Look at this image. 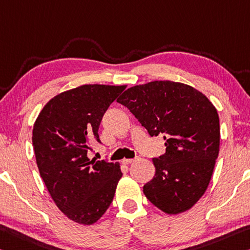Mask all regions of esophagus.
<instances>
[{"mask_svg": "<svg viewBox=\"0 0 250 250\" xmlns=\"http://www.w3.org/2000/svg\"><path fill=\"white\" fill-rule=\"evenodd\" d=\"M136 159L137 158H133V159H124V161L122 162H124L125 165H130V164H132L133 161H136Z\"/></svg>", "mask_w": 250, "mask_h": 250, "instance_id": "34e87169", "label": "esophagus"}]
</instances>
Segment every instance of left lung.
<instances>
[{"instance_id":"left-lung-1","label":"left lung","mask_w":250,"mask_h":250,"mask_svg":"<svg viewBox=\"0 0 250 250\" xmlns=\"http://www.w3.org/2000/svg\"><path fill=\"white\" fill-rule=\"evenodd\" d=\"M117 101L150 136L166 140V152L152 159L156 175L144 186L146 199L169 215L188 210L207 189L219 153L216 108L192 86L172 81L132 86Z\"/></svg>"}]
</instances>
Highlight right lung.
<instances>
[{
    "mask_svg": "<svg viewBox=\"0 0 250 250\" xmlns=\"http://www.w3.org/2000/svg\"><path fill=\"white\" fill-rule=\"evenodd\" d=\"M125 85L85 84L47 102L35 121L32 142L43 181L59 209L75 223L92 225L113 200L120 165L90 160L88 149L101 144L99 125Z\"/></svg>",
    "mask_w": 250,
    "mask_h": 250,
    "instance_id": "right-lung-1",
    "label": "right lung"
}]
</instances>
